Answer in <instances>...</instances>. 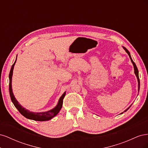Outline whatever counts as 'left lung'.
Returning <instances> with one entry per match:
<instances>
[{
  "mask_svg": "<svg viewBox=\"0 0 148 148\" xmlns=\"http://www.w3.org/2000/svg\"><path fill=\"white\" fill-rule=\"evenodd\" d=\"M123 49L124 50L126 51V52L128 53V56H129V57H130V60H131V62H132V63L133 64V67H134V72H135V75H136V78H137V79H138V91H139V90H140V79H139V75H138V69H137V66H136V64H135V62H134L133 61V60H132V57H131V55H130V52L127 50V49L125 48V47H123ZM132 105H130V106L128 108L126 109V110H125L123 112H122L120 114H122L123 113H124L125 112H127L129 109H130V107L131 106H132Z\"/></svg>",
  "mask_w": 148,
  "mask_h": 148,
  "instance_id": "left-lung-1",
  "label": "left lung"
}]
</instances>
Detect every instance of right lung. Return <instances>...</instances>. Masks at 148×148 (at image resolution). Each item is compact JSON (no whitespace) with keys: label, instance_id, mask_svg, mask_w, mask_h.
<instances>
[{"label":"right lung","instance_id":"1","mask_svg":"<svg viewBox=\"0 0 148 148\" xmlns=\"http://www.w3.org/2000/svg\"><path fill=\"white\" fill-rule=\"evenodd\" d=\"M17 57V56H16ZM16 59L12 66V68L9 73V92L11 100L13 102V104H14L15 107L20 112V113L23 115L25 117L27 118L30 120H33L36 121H47L52 119L53 117H54L59 112V111L62 109V104H63V99L65 96L66 92H64L63 95L61 96V97L59 98V100L58 101L57 104L55 107L51 110H49L46 112H33L28 110V109H25L22 106H21L19 102L17 101L16 98L15 97V96L13 95V93L12 91V75H13V70L14 69V66L16 63Z\"/></svg>","mask_w":148,"mask_h":148}]
</instances>
